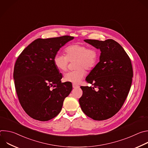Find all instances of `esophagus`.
I'll list each match as a JSON object with an SVG mask.
<instances>
[{
    "label": "esophagus",
    "instance_id": "34e87169",
    "mask_svg": "<svg viewBox=\"0 0 148 148\" xmlns=\"http://www.w3.org/2000/svg\"><path fill=\"white\" fill-rule=\"evenodd\" d=\"M73 88H78L79 86L75 84H73Z\"/></svg>",
    "mask_w": 148,
    "mask_h": 148
}]
</instances>
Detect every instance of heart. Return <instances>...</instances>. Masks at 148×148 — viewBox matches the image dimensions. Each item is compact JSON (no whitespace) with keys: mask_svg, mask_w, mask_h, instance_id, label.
Returning a JSON list of instances; mask_svg holds the SVG:
<instances>
[{"mask_svg":"<svg viewBox=\"0 0 148 148\" xmlns=\"http://www.w3.org/2000/svg\"><path fill=\"white\" fill-rule=\"evenodd\" d=\"M65 56L57 54L53 57V63L60 71L67 70L69 63L74 61L77 69L66 73L64 76L65 81L78 84L86 75L87 70H92L97 65L99 53L93 47H87L86 45L77 43L69 46L64 50Z\"/></svg>","mask_w":148,"mask_h":148,"instance_id":"obj_1","label":"heart"}]
</instances>
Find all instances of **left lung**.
I'll return each mask as SVG.
<instances>
[{
    "mask_svg": "<svg viewBox=\"0 0 148 148\" xmlns=\"http://www.w3.org/2000/svg\"><path fill=\"white\" fill-rule=\"evenodd\" d=\"M84 41L101 53L99 62L86 77L93 87H81L82 95L79 103L88 117L105 120L120 110L128 95L133 77L131 61L122 47L112 39Z\"/></svg>",
    "mask_w": 148,
    "mask_h": 148,
    "instance_id": "obj_1",
    "label": "left lung"
}]
</instances>
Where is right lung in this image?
I'll return each instance as SVG.
<instances>
[{
  "instance_id": "obj_1",
  "label": "right lung",
  "mask_w": 148,
  "mask_h": 148,
  "mask_svg": "<svg viewBox=\"0 0 148 148\" xmlns=\"http://www.w3.org/2000/svg\"><path fill=\"white\" fill-rule=\"evenodd\" d=\"M73 38L69 36L37 38L16 60L13 78L18 99L26 113L36 120L47 121L56 117L72 90L71 82H61L62 74L55 67L53 57Z\"/></svg>"
}]
</instances>
